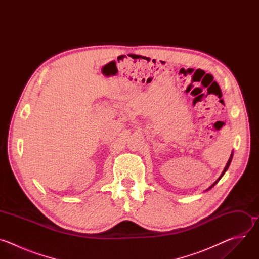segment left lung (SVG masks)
I'll list each match as a JSON object with an SVG mask.
<instances>
[{
	"label": "left lung",
	"mask_w": 259,
	"mask_h": 259,
	"mask_svg": "<svg viewBox=\"0 0 259 259\" xmlns=\"http://www.w3.org/2000/svg\"><path fill=\"white\" fill-rule=\"evenodd\" d=\"M232 158H233V154H232V155H231V158H230V160H229V162H228V163H227V166H226V168H225V170H224V172H223V173H221V175H220V177H219V178H218V179H217V180H216V181H215V182H214V183H213V186H212V187H214V186H215V184H216V183H217V182H218V181H219V179H220V178H221V177H223V176H224V174H225V173H226V171H227V170H228V168H229V166H230V164H231V161H232ZM212 187H211V188H212Z\"/></svg>",
	"instance_id": "obj_1"
}]
</instances>
